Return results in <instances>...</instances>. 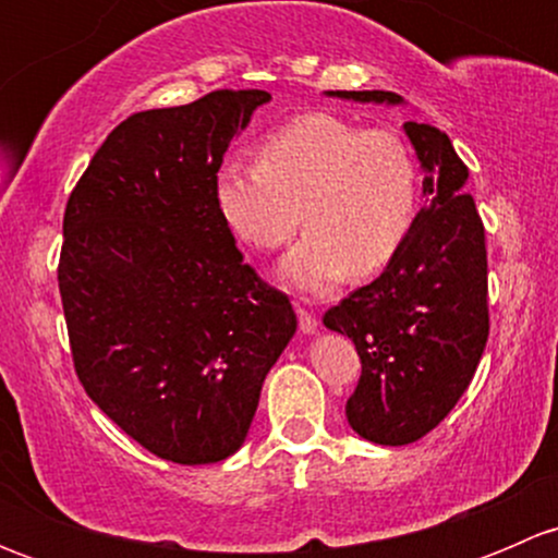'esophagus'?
I'll return each instance as SVG.
<instances>
[{"instance_id":"34e87169","label":"esophagus","mask_w":558,"mask_h":558,"mask_svg":"<svg viewBox=\"0 0 558 558\" xmlns=\"http://www.w3.org/2000/svg\"><path fill=\"white\" fill-rule=\"evenodd\" d=\"M296 315H300V329L305 331V335H313V331H318V318H315V313L307 311V307H296Z\"/></svg>"}]
</instances>
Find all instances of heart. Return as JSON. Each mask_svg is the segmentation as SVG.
Instances as JSON below:
<instances>
[{"mask_svg":"<svg viewBox=\"0 0 558 558\" xmlns=\"http://www.w3.org/2000/svg\"><path fill=\"white\" fill-rule=\"evenodd\" d=\"M213 194L229 232L256 251L289 243L302 218L307 232L280 272L320 294L351 269L373 275L397 256L418 205V167L391 129L307 112L267 134L258 161H223Z\"/></svg>","mask_w":558,"mask_h":558,"instance_id":"b5f03b06","label":"heart"}]
</instances>
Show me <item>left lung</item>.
Here are the masks:
<instances>
[{"instance_id": "1", "label": "left lung", "mask_w": 558, "mask_h": 558, "mask_svg": "<svg viewBox=\"0 0 558 558\" xmlns=\"http://www.w3.org/2000/svg\"><path fill=\"white\" fill-rule=\"evenodd\" d=\"M356 102L402 99L393 92H329ZM424 167L426 205L380 278L324 315L362 359L345 415L378 446H408L429 435L470 386L488 340L486 229L466 165L446 132L404 123Z\"/></svg>"}]
</instances>
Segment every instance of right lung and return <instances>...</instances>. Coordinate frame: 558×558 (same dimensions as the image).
<instances>
[{"instance_id":"add662e5","label":"right lung","mask_w":558,"mask_h":558,"mask_svg":"<svg viewBox=\"0 0 558 558\" xmlns=\"http://www.w3.org/2000/svg\"><path fill=\"white\" fill-rule=\"evenodd\" d=\"M267 92H210L118 123L72 189L59 291L72 364L132 440L174 464L243 446L296 331L289 296L243 262L218 167Z\"/></svg>"}]
</instances>
